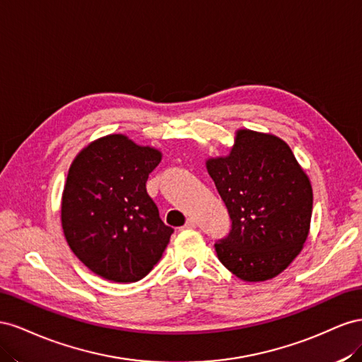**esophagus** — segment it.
Listing matches in <instances>:
<instances>
[{
	"label": "esophagus",
	"instance_id": "1",
	"mask_svg": "<svg viewBox=\"0 0 362 362\" xmlns=\"http://www.w3.org/2000/svg\"><path fill=\"white\" fill-rule=\"evenodd\" d=\"M195 226H197V221H195L194 218H189V220H187V223H185L183 229H194Z\"/></svg>",
	"mask_w": 362,
	"mask_h": 362
}]
</instances>
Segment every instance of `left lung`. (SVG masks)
I'll list each match as a JSON object with an SVG mask.
<instances>
[{"label": "left lung", "instance_id": "8db88e82", "mask_svg": "<svg viewBox=\"0 0 362 362\" xmlns=\"http://www.w3.org/2000/svg\"><path fill=\"white\" fill-rule=\"evenodd\" d=\"M206 168L232 220L215 244L220 262L245 282L281 274L302 252L313 215L311 180L290 146L240 129L229 154L206 159Z\"/></svg>", "mask_w": 362, "mask_h": 362}]
</instances>
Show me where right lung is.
<instances>
[{
    "mask_svg": "<svg viewBox=\"0 0 362 362\" xmlns=\"http://www.w3.org/2000/svg\"><path fill=\"white\" fill-rule=\"evenodd\" d=\"M160 160V150L122 133L89 142L72 160L60 221L71 250L92 273L129 284L160 261L173 229L146 189Z\"/></svg>",
    "mask_w": 362,
    "mask_h": 362,
    "instance_id": "1",
    "label": "right lung"
}]
</instances>
